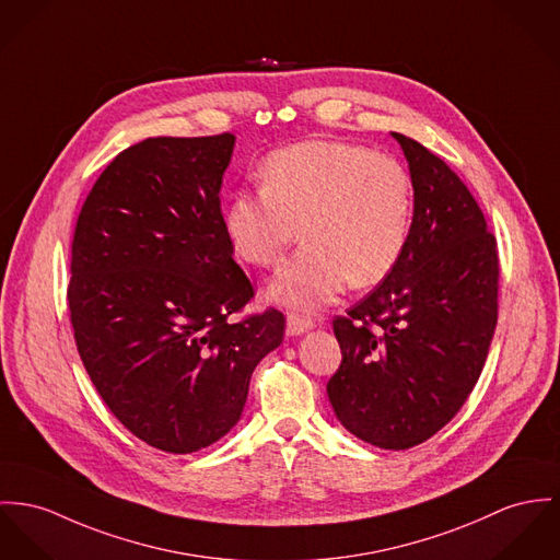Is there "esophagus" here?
I'll return each instance as SVG.
<instances>
[{"mask_svg": "<svg viewBox=\"0 0 560 560\" xmlns=\"http://www.w3.org/2000/svg\"><path fill=\"white\" fill-rule=\"evenodd\" d=\"M285 324H288V335H292V337L302 335V332H306V330H311V328L315 326L313 319L302 317V315H296V313H290L288 319H285Z\"/></svg>", "mask_w": 560, "mask_h": 560, "instance_id": "34e87169", "label": "esophagus"}]
</instances>
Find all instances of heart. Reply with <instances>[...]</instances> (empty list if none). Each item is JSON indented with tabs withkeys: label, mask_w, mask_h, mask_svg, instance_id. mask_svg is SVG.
<instances>
[{
	"label": "heart",
	"mask_w": 560,
	"mask_h": 560,
	"mask_svg": "<svg viewBox=\"0 0 560 560\" xmlns=\"http://www.w3.org/2000/svg\"><path fill=\"white\" fill-rule=\"evenodd\" d=\"M261 191L232 196L223 230L254 266H275L296 241L306 243L275 277L268 296L296 308L335 301L347 283L371 288L405 254L413 185L384 153L341 140H304L266 158Z\"/></svg>",
	"instance_id": "obj_1"
}]
</instances>
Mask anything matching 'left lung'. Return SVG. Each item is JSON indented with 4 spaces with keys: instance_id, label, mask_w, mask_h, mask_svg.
I'll return each instance as SVG.
<instances>
[{
    "instance_id": "obj_1",
    "label": "left lung",
    "mask_w": 560,
    "mask_h": 560,
    "mask_svg": "<svg viewBox=\"0 0 560 560\" xmlns=\"http://www.w3.org/2000/svg\"><path fill=\"white\" fill-rule=\"evenodd\" d=\"M409 164L413 219L405 254L345 317L341 366L328 382L347 431L407 450L465 405L497 326V241L471 191L441 158L392 131Z\"/></svg>"
}]
</instances>
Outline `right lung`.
I'll return each mask as SVG.
<instances>
[{
    "instance_id": "right-lung-1",
    "label": "right lung",
    "mask_w": 560,
    "mask_h": 560,
    "mask_svg": "<svg viewBox=\"0 0 560 560\" xmlns=\"http://www.w3.org/2000/svg\"><path fill=\"white\" fill-rule=\"evenodd\" d=\"M236 138H147L95 180L77 221L68 306L86 373L144 443L191 454L241 420L252 373L283 341L223 230Z\"/></svg>"
}]
</instances>
